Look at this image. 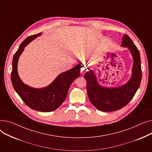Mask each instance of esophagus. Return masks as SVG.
I'll return each mask as SVG.
<instances>
[{
	"label": "esophagus",
	"instance_id": "esophagus-1",
	"mask_svg": "<svg viewBox=\"0 0 152 152\" xmlns=\"http://www.w3.org/2000/svg\"><path fill=\"white\" fill-rule=\"evenodd\" d=\"M81 71H82V73H84V72H86V69H84V68H83V69L81 70Z\"/></svg>",
	"mask_w": 152,
	"mask_h": 152
}]
</instances>
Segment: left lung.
Segmentation results:
<instances>
[{"instance_id": "8db88e82", "label": "left lung", "mask_w": 152, "mask_h": 152, "mask_svg": "<svg viewBox=\"0 0 152 152\" xmlns=\"http://www.w3.org/2000/svg\"><path fill=\"white\" fill-rule=\"evenodd\" d=\"M121 46L128 48L134 58L132 75L125 85L117 88H106L98 84L94 72L89 68H87L89 71L84 75L89 100L97 109L105 112L116 111L125 107L133 98L141 83L142 69L139 50L127 34L123 37Z\"/></svg>"}]
</instances>
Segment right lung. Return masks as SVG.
Masks as SVG:
<instances>
[{
    "instance_id": "1",
    "label": "right lung",
    "mask_w": 152,
    "mask_h": 152,
    "mask_svg": "<svg viewBox=\"0 0 152 152\" xmlns=\"http://www.w3.org/2000/svg\"><path fill=\"white\" fill-rule=\"evenodd\" d=\"M41 33L28 37L24 40L13 56L11 80L15 91L31 109L50 112L57 109L65 101L71 83L79 76L81 65L78 64L75 68L61 73L49 86L42 89H33L24 84L19 77L17 64L20 54L32 40Z\"/></svg>"
}]
</instances>
